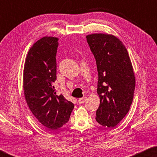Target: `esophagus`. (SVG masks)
<instances>
[{"mask_svg":"<svg viewBox=\"0 0 157 157\" xmlns=\"http://www.w3.org/2000/svg\"><path fill=\"white\" fill-rule=\"evenodd\" d=\"M87 98L86 97H83V98H80V99H78V102L79 104H82L86 102V101Z\"/></svg>","mask_w":157,"mask_h":157,"instance_id":"obj_1","label":"esophagus"}]
</instances>
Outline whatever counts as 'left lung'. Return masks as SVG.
Instances as JSON below:
<instances>
[{
  "mask_svg": "<svg viewBox=\"0 0 157 157\" xmlns=\"http://www.w3.org/2000/svg\"><path fill=\"white\" fill-rule=\"evenodd\" d=\"M96 60L97 93L100 105L96 121L103 127L113 128L129 111L133 102L136 78L128 52L116 36L103 33L86 36Z\"/></svg>",
  "mask_w": 157,
  "mask_h": 157,
  "instance_id": "8db88e82",
  "label": "left lung"
}]
</instances>
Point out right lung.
<instances>
[{
	"instance_id": "add662e5",
	"label": "right lung",
	"mask_w": 157,
	"mask_h": 157,
	"mask_svg": "<svg viewBox=\"0 0 157 157\" xmlns=\"http://www.w3.org/2000/svg\"><path fill=\"white\" fill-rule=\"evenodd\" d=\"M58 39L44 36L28 52L24 67L23 88L27 105L33 115L48 130L54 131L69 121L74 105L58 95L56 79Z\"/></svg>"
}]
</instances>
